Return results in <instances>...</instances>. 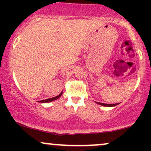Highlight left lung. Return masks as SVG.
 <instances>
[{
  "instance_id": "obj_1",
  "label": "left lung",
  "mask_w": 151,
  "mask_h": 151,
  "mask_svg": "<svg viewBox=\"0 0 151 151\" xmlns=\"http://www.w3.org/2000/svg\"><path fill=\"white\" fill-rule=\"evenodd\" d=\"M96 103L99 104L100 105H102V106H116L117 104H103V103H99V102H96Z\"/></svg>"
}]
</instances>
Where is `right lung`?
I'll return each mask as SVG.
<instances>
[{"label": "right lung", "mask_w": 151, "mask_h": 151, "mask_svg": "<svg viewBox=\"0 0 151 151\" xmlns=\"http://www.w3.org/2000/svg\"><path fill=\"white\" fill-rule=\"evenodd\" d=\"M62 93H63V91H62V92L60 93V94L58 95V96H55V97L50 98V99H45V100H41V101H39V102H40V103H48V102H51V101H55V100L58 99V98H60V96H62Z\"/></svg>", "instance_id": "add662e5"}]
</instances>
